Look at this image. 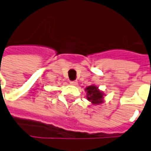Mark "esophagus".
Listing matches in <instances>:
<instances>
[{"mask_svg":"<svg viewBox=\"0 0 151 151\" xmlns=\"http://www.w3.org/2000/svg\"><path fill=\"white\" fill-rule=\"evenodd\" d=\"M70 84L76 86V85H77V81H70Z\"/></svg>","mask_w":151,"mask_h":151,"instance_id":"obj_1","label":"esophagus"}]
</instances>
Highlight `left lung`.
Listing matches in <instances>:
<instances>
[{
    "instance_id": "obj_1",
    "label": "left lung",
    "mask_w": 151,
    "mask_h": 151,
    "mask_svg": "<svg viewBox=\"0 0 151 151\" xmlns=\"http://www.w3.org/2000/svg\"><path fill=\"white\" fill-rule=\"evenodd\" d=\"M87 91V99L94 105H99L104 103V94L101 91L99 90L98 87L95 85H91L85 88Z\"/></svg>"
}]
</instances>
